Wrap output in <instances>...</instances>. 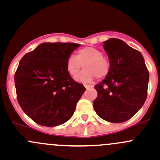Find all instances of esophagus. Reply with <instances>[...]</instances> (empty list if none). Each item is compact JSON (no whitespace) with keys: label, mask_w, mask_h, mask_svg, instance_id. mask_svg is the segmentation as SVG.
I'll use <instances>...</instances> for the list:
<instances>
[{"label":"esophagus","mask_w":160,"mask_h":160,"mask_svg":"<svg viewBox=\"0 0 160 160\" xmlns=\"http://www.w3.org/2000/svg\"><path fill=\"white\" fill-rule=\"evenodd\" d=\"M84 87H85L86 89H90L92 88L93 85H91V84H84Z\"/></svg>","instance_id":"obj_1"}]
</instances>
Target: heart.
<instances>
[{
	"mask_svg": "<svg viewBox=\"0 0 160 160\" xmlns=\"http://www.w3.org/2000/svg\"><path fill=\"white\" fill-rule=\"evenodd\" d=\"M85 69L76 77L77 81L87 82L97 77L99 79L107 77L110 72V61L98 48L87 46L80 48L77 53V57L71 55L67 58L66 71L69 76L74 77L83 67Z\"/></svg>",
	"mask_w": 160,
	"mask_h": 160,
	"instance_id": "obj_1",
	"label": "heart"
}]
</instances>
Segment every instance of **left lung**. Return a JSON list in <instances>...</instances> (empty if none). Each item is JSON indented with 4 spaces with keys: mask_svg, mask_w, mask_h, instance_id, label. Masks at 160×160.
<instances>
[{
    "mask_svg": "<svg viewBox=\"0 0 160 160\" xmlns=\"http://www.w3.org/2000/svg\"><path fill=\"white\" fill-rule=\"evenodd\" d=\"M103 46L108 56L110 72L95 85L98 95L93 107L106 121L122 123L131 119L144 103L149 72L142 54L121 40L111 38Z\"/></svg>",
    "mask_w": 160,
    "mask_h": 160,
    "instance_id": "8db88e82",
    "label": "left lung"
}]
</instances>
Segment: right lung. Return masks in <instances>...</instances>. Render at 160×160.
Here are the masks:
<instances>
[{"instance_id":"right-lung-1","label":"right lung","mask_w":160,"mask_h":160,"mask_svg":"<svg viewBox=\"0 0 160 160\" xmlns=\"http://www.w3.org/2000/svg\"><path fill=\"white\" fill-rule=\"evenodd\" d=\"M80 45L43 43L20 61L14 76L17 101L38 124L57 126L72 116L86 88L68 75L65 64Z\"/></svg>"}]
</instances>
